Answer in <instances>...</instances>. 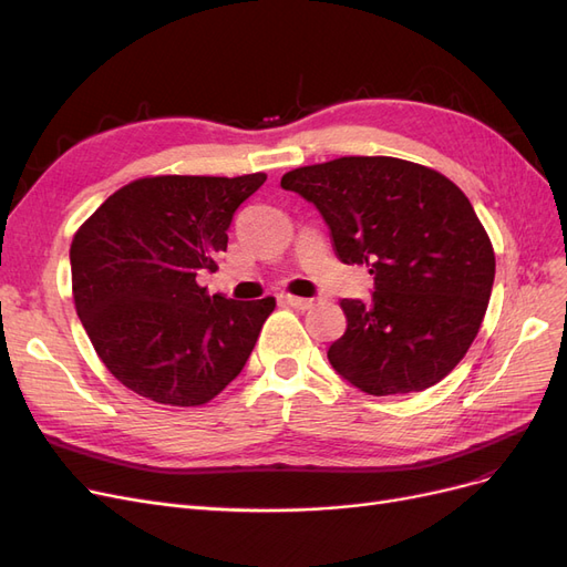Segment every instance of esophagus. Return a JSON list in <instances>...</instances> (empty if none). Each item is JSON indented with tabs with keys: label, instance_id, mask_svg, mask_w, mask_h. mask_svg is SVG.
Here are the masks:
<instances>
[{
	"label": "esophagus",
	"instance_id": "obj_1",
	"mask_svg": "<svg viewBox=\"0 0 567 567\" xmlns=\"http://www.w3.org/2000/svg\"><path fill=\"white\" fill-rule=\"evenodd\" d=\"M281 300L290 307H296V310H312L317 305L312 298H300V296H281Z\"/></svg>",
	"mask_w": 567,
	"mask_h": 567
}]
</instances>
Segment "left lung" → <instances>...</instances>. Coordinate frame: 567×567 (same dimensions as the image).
Returning <instances> with one entry per match:
<instances>
[{
    "instance_id": "left-lung-1",
    "label": "left lung",
    "mask_w": 567,
    "mask_h": 567,
    "mask_svg": "<svg viewBox=\"0 0 567 567\" xmlns=\"http://www.w3.org/2000/svg\"><path fill=\"white\" fill-rule=\"evenodd\" d=\"M281 186L317 205L340 262L373 274L369 302L340 300L348 329L331 367L375 398L440 383L475 340L494 284V248L466 194L390 156L296 167Z\"/></svg>"
}]
</instances>
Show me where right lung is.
I'll use <instances>...</instances> for the list:
<instances>
[{
	"label": "right lung",
	"instance_id": "obj_1",
	"mask_svg": "<svg viewBox=\"0 0 567 567\" xmlns=\"http://www.w3.org/2000/svg\"><path fill=\"white\" fill-rule=\"evenodd\" d=\"M267 175H156L117 188L71 244L73 300L96 354L146 400L200 406L225 390L277 307L208 296L234 213Z\"/></svg>",
	"mask_w": 567,
	"mask_h": 567
}]
</instances>
